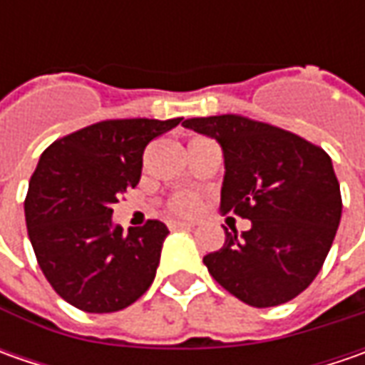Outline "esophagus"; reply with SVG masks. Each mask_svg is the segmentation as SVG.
<instances>
[{"instance_id":"34e87169","label":"esophagus","mask_w":365,"mask_h":365,"mask_svg":"<svg viewBox=\"0 0 365 365\" xmlns=\"http://www.w3.org/2000/svg\"><path fill=\"white\" fill-rule=\"evenodd\" d=\"M168 227L170 230H192L195 223L192 221H168Z\"/></svg>"}]
</instances>
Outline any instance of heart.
Here are the masks:
<instances>
[{
	"label": "heart",
	"instance_id": "1",
	"mask_svg": "<svg viewBox=\"0 0 365 365\" xmlns=\"http://www.w3.org/2000/svg\"><path fill=\"white\" fill-rule=\"evenodd\" d=\"M168 209L175 213V215H190L199 209V197L192 195V192H178L170 199Z\"/></svg>",
	"mask_w": 365,
	"mask_h": 365
}]
</instances>
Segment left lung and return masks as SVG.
<instances>
[{
	"instance_id": "obj_1",
	"label": "left lung",
	"mask_w": 365,
	"mask_h": 365,
	"mask_svg": "<svg viewBox=\"0 0 365 365\" xmlns=\"http://www.w3.org/2000/svg\"><path fill=\"white\" fill-rule=\"evenodd\" d=\"M185 128L215 138L225 156L221 209L250 219L203 258L209 274L250 307H278L309 287L341 219L329 154L297 133L237 113L190 118Z\"/></svg>"
}]
</instances>
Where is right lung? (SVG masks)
I'll use <instances>...</instances> for the list:
<instances>
[{"mask_svg":"<svg viewBox=\"0 0 365 365\" xmlns=\"http://www.w3.org/2000/svg\"><path fill=\"white\" fill-rule=\"evenodd\" d=\"M182 121L106 120L52 142L24 201L36 259L58 297L85 313H115L154 282L166 225L123 233L113 203L142 175L146 146Z\"/></svg>","mask_w":365,"mask_h":365,"instance_id":"1","label":"right lung"}]
</instances>
